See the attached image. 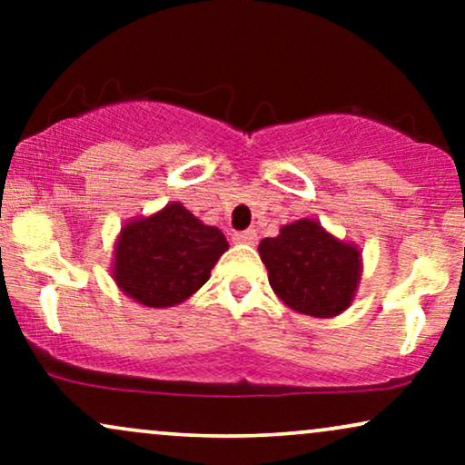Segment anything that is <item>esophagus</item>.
<instances>
[{"label":"esophagus","mask_w":465,"mask_h":465,"mask_svg":"<svg viewBox=\"0 0 465 465\" xmlns=\"http://www.w3.org/2000/svg\"><path fill=\"white\" fill-rule=\"evenodd\" d=\"M233 240L242 244H255L258 242V232H255V229H244V232L233 233Z\"/></svg>","instance_id":"obj_1"}]
</instances>
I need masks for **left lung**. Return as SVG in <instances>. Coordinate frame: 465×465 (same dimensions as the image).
<instances>
[{
  "instance_id": "8db88e82",
  "label": "left lung",
  "mask_w": 465,
  "mask_h": 465,
  "mask_svg": "<svg viewBox=\"0 0 465 465\" xmlns=\"http://www.w3.org/2000/svg\"><path fill=\"white\" fill-rule=\"evenodd\" d=\"M258 251L271 288L292 311L325 319L351 303L361 280L359 249L330 236L317 221L284 225Z\"/></svg>"
}]
</instances>
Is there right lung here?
Returning <instances> with one entry per match:
<instances>
[{"mask_svg":"<svg viewBox=\"0 0 465 465\" xmlns=\"http://www.w3.org/2000/svg\"><path fill=\"white\" fill-rule=\"evenodd\" d=\"M227 247L221 229L203 225L181 203H170L159 214L122 229L114 277L135 302L168 308L188 300L210 280Z\"/></svg>","mask_w":465,"mask_h":465,"instance_id":"1","label":"right lung"}]
</instances>
